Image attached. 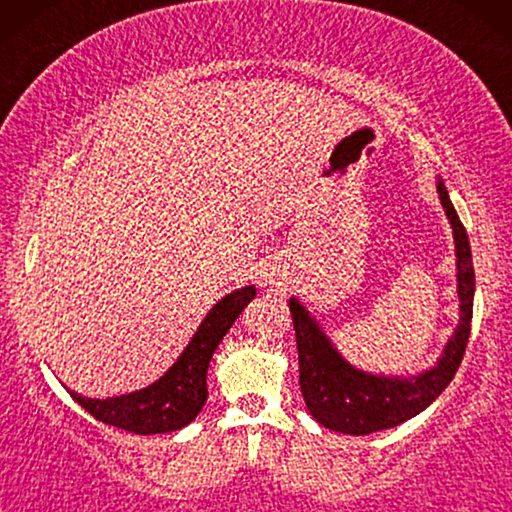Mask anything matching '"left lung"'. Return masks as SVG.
Segmentation results:
<instances>
[{
  "instance_id": "1",
  "label": "left lung",
  "mask_w": 512,
  "mask_h": 512,
  "mask_svg": "<svg viewBox=\"0 0 512 512\" xmlns=\"http://www.w3.org/2000/svg\"><path fill=\"white\" fill-rule=\"evenodd\" d=\"M436 188L454 230L461 300V321L436 368L410 377V380L361 373L335 352L331 340L321 333L317 321L307 314L296 298H291L289 310L293 328H296L300 391H303L307 410L326 429L349 433V436H368V433L403 424L405 419L419 415L443 394L457 373L461 359H464L468 335H471L475 293L471 244H468L466 228L454 212L443 181H438Z\"/></svg>"
}]
</instances>
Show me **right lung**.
Listing matches in <instances>:
<instances>
[{"label":"right lung","instance_id":"right-lung-1","mask_svg":"<svg viewBox=\"0 0 512 512\" xmlns=\"http://www.w3.org/2000/svg\"><path fill=\"white\" fill-rule=\"evenodd\" d=\"M254 296V286H244V289L228 293L226 298L219 300L177 363L151 387L118 398H104V401L79 396L67 389L69 396L83 410L90 412L97 422L137 433V436L184 429L198 417L207 401V368L214 349L219 347L223 335L230 331V326L235 324V319L240 317Z\"/></svg>","mask_w":512,"mask_h":512}]
</instances>
